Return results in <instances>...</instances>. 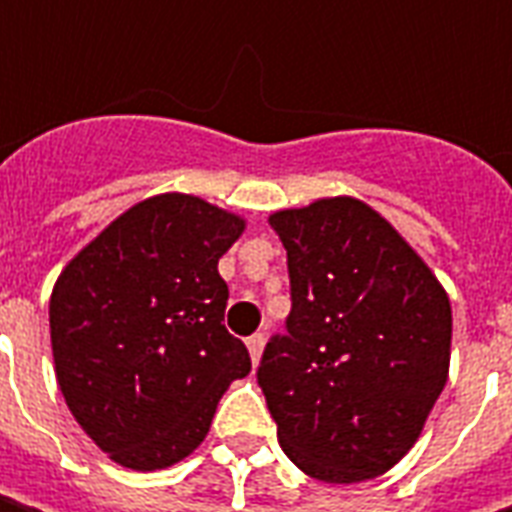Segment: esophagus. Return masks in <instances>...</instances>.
Masks as SVG:
<instances>
[{
	"label": "esophagus",
	"mask_w": 512,
	"mask_h": 512,
	"mask_svg": "<svg viewBox=\"0 0 512 512\" xmlns=\"http://www.w3.org/2000/svg\"><path fill=\"white\" fill-rule=\"evenodd\" d=\"M262 347H265V333H253V336L247 339V350H250V359H253V362H259Z\"/></svg>",
	"instance_id": "1"
}]
</instances>
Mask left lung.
I'll return each mask as SVG.
<instances>
[{
  "instance_id": "obj_1",
  "label": "left lung",
  "mask_w": 512,
  "mask_h": 512,
  "mask_svg": "<svg viewBox=\"0 0 512 512\" xmlns=\"http://www.w3.org/2000/svg\"><path fill=\"white\" fill-rule=\"evenodd\" d=\"M287 250L290 316L256 382L287 459L307 476H382L447 382L450 299L416 250L359 199L270 216Z\"/></svg>"
}]
</instances>
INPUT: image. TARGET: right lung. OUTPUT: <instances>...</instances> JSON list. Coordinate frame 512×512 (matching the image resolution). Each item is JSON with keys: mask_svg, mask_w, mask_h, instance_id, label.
<instances>
[{"mask_svg": "<svg viewBox=\"0 0 512 512\" xmlns=\"http://www.w3.org/2000/svg\"><path fill=\"white\" fill-rule=\"evenodd\" d=\"M245 219L165 193L105 227L50 296L56 379L73 419L110 459L162 470L205 442L216 404L250 373L225 327L219 259Z\"/></svg>", "mask_w": 512, "mask_h": 512, "instance_id": "right-lung-1", "label": "right lung"}]
</instances>
